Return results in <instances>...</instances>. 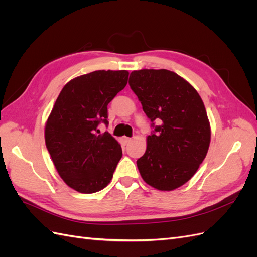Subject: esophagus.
Here are the masks:
<instances>
[{
    "label": "esophagus",
    "mask_w": 257,
    "mask_h": 257,
    "mask_svg": "<svg viewBox=\"0 0 257 257\" xmlns=\"http://www.w3.org/2000/svg\"><path fill=\"white\" fill-rule=\"evenodd\" d=\"M131 141H132V139L128 138V137H123V138H122V142H123L124 145H127L128 143H131Z\"/></svg>",
    "instance_id": "esophagus-1"
}]
</instances>
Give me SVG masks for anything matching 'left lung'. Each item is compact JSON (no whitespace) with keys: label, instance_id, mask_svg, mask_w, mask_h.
Returning a JSON list of instances; mask_svg holds the SVG:
<instances>
[{"label":"left lung","instance_id":"left-lung-1","mask_svg":"<svg viewBox=\"0 0 257 257\" xmlns=\"http://www.w3.org/2000/svg\"><path fill=\"white\" fill-rule=\"evenodd\" d=\"M128 83L148 118L161 123L147 137L146 152L137 160L139 173L157 190L180 188L195 175L209 149L211 130L203 99L192 84L167 69L134 71Z\"/></svg>","mask_w":257,"mask_h":257}]
</instances>
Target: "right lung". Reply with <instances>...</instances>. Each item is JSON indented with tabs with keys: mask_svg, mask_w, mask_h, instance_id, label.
I'll return each instance as SVG.
<instances>
[{
	"mask_svg": "<svg viewBox=\"0 0 257 257\" xmlns=\"http://www.w3.org/2000/svg\"><path fill=\"white\" fill-rule=\"evenodd\" d=\"M127 71H95L69 80L54 103L45 125V143L63 181L91 194L109 184L122 158L120 144L108 133L107 106L124 89Z\"/></svg>",
	"mask_w": 257,
	"mask_h": 257,
	"instance_id": "add662e5",
	"label": "right lung"
}]
</instances>
